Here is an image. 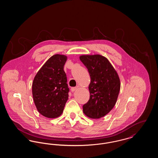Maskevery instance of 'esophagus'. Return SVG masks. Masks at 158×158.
<instances>
[{"instance_id": "esophagus-1", "label": "esophagus", "mask_w": 158, "mask_h": 158, "mask_svg": "<svg viewBox=\"0 0 158 158\" xmlns=\"http://www.w3.org/2000/svg\"><path fill=\"white\" fill-rule=\"evenodd\" d=\"M77 88H78L77 87H74V88H71V91H72V92H75V90H76L77 89Z\"/></svg>"}]
</instances>
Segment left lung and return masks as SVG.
I'll return each instance as SVG.
<instances>
[{"mask_svg": "<svg viewBox=\"0 0 158 158\" xmlns=\"http://www.w3.org/2000/svg\"><path fill=\"white\" fill-rule=\"evenodd\" d=\"M81 61L88 70L90 98L83 105V111L89 118H100L115 105L120 90V80L111 63L99 54L82 55Z\"/></svg>", "mask_w": 158, "mask_h": 158, "instance_id": "1", "label": "left lung"}]
</instances>
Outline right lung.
<instances>
[{"label": "right lung", "instance_id": "1", "mask_svg": "<svg viewBox=\"0 0 158 158\" xmlns=\"http://www.w3.org/2000/svg\"><path fill=\"white\" fill-rule=\"evenodd\" d=\"M68 57L54 54L47 60L34 77L32 92L38 111L49 118L63 113L69 97L67 77L63 70Z\"/></svg>", "mask_w": 158, "mask_h": 158}]
</instances>
